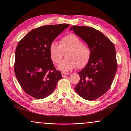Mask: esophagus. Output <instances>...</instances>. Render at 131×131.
Instances as JSON below:
<instances>
[{
  "instance_id": "1",
  "label": "esophagus",
  "mask_w": 131,
  "mask_h": 131,
  "mask_svg": "<svg viewBox=\"0 0 131 131\" xmlns=\"http://www.w3.org/2000/svg\"><path fill=\"white\" fill-rule=\"evenodd\" d=\"M69 74H70L69 73H65V72H62V73H61V74H62V76L63 77L67 76L68 75H69Z\"/></svg>"
}]
</instances>
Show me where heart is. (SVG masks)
Returning <instances> with one entry per match:
<instances>
[{
    "label": "heart",
    "mask_w": 131,
    "mask_h": 131,
    "mask_svg": "<svg viewBox=\"0 0 131 131\" xmlns=\"http://www.w3.org/2000/svg\"><path fill=\"white\" fill-rule=\"evenodd\" d=\"M66 59L61 62L58 69L61 71H70L78 67H85L90 60L91 52L90 48L78 36L70 34L65 36L60 41V44L52 41L49 46V56L53 62L58 64L66 53Z\"/></svg>",
    "instance_id": "1"
}]
</instances>
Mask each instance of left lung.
I'll use <instances>...</instances> for the list:
<instances>
[{
	"instance_id": "obj_1",
	"label": "left lung",
	"mask_w": 131,
	"mask_h": 131,
	"mask_svg": "<svg viewBox=\"0 0 131 131\" xmlns=\"http://www.w3.org/2000/svg\"><path fill=\"white\" fill-rule=\"evenodd\" d=\"M70 30L88 44L90 60L78 74L77 93L87 100H96L110 88L117 70L115 47L109 39L92 27L73 26Z\"/></svg>"
}]
</instances>
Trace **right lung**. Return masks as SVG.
<instances>
[{
    "label": "right lung",
    "mask_w": 131,
    "mask_h": 131,
    "mask_svg": "<svg viewBox=\"0 0 131 131\" xmlns=\"http://www.w3.org/2000/svg\"><path fill=\"white\" fill-rule=\"evenodd\" d=\"M69 24L49 25L32 30L19 41L14 70L19 84L29 95L41 99L50 95L62 75L56 70L49 46Z\"/></svg>",
    "instance_id": "obj_1"
}]
</instances>
